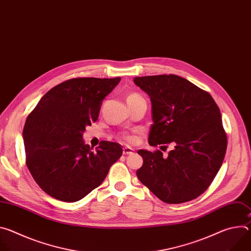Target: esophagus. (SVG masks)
<instances>
[{
  "mask_svg": "<svg viewBox=\"0 0 251 251\" xmlns=\"http://www.w3.org/2000/svg\"><path fill=\"white\" fill-rule=\"evenodd\" d=\"M133 151H134V149H132V148H131V147H129V146H125V147L123 148V154H124V155L132 154V153H133Z\"/></svg>",
  "mask_w": 251,
  "mask_h": 251,
  "instance_id": "obj_1",
  "label": "esophagus"
}]
</instances>
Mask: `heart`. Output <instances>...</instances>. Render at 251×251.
I'll list each match as a JSON object with an SVG mask.
<instances>
[{
  "label": "heart",
  "instance_id": "heart-1",
  "mask_svg": "<svg viewBox=\"0 0 251 251\" xmlns=\"http://www.w3.org/2000/svg\"><path fill=\"white\" fill-rule=\"evenodd\" d=\"M126 100H127V103H128V104H131V103H134V102L143 100V97H142L139 93H137V92H130V93L127 95ZM123 138H124L126 141L130 142V143H132V142L135 141V138H134L132 135L125 134V135H123Z\"/></svg>",
  "mask_w": 251,
  "mask_h": 251
}]
</instances>
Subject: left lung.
Returning a JSON list of instances; mask_svg holds the SVG:
<instances>
[{"label": "left lung", "mask_w": 251, "mask_h": 251, "mask_svg": "<svg viewBox=\"0 0 251 251\" xmlns=\"http://www.w3.org/2000/svg\"><path fill=\"white\" fill-rule=\"evenodd\" d=\"M134 83L152 102L149 144L174 149L139 150L140 182L167 203H182L201 196L220 171L227 138L219 106L210 94L174 75L135 77Z\"/></svg>", "instance_id": "1"}]
</instances>
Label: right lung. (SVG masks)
I'll return each instance as SVG.
<instances>
[{
	"label": "right lung",
	"mask_w": 251,
	"mask_h": 251,
	"mask_svg": "<svg viewBox=\"0 0 251 251\" xmlns=\"http://www.w3.org/2000/svg\"><path fill=\"white\" fill-rule=\"evenodd\" d=\"M121 80L78 77L48 91L28 114L24 131L25 163L50 197L74 202L99 187L122 156L118 143L102 141L93 151L82 140L98 119L103 99Z\"/></svg>",
	"instance_id": "right-lung-1"
}]
</instances>
